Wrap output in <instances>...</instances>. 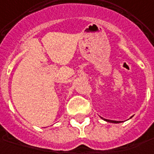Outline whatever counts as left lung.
Masks as SVG:
<instances>
[{"mask_svg":"<svg viewBox=\"0 0 154 154\" xmlns=\"http://www.w3.org/2000/svg\"><path fill=\"white\" fill-rule=\"evenodd\" d=\"M107 122H110V123H114V124H117V123H120V121H114V120H109V119H104Z\"/></svg>","mask_w":154,"mask_h":154,"instance_id":"8db88e82","label":"left lung"}]
</instances>
